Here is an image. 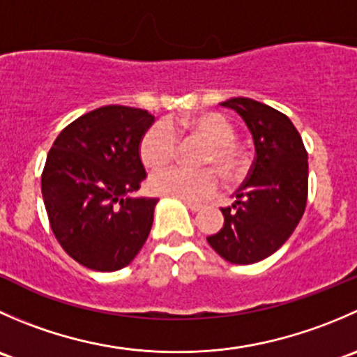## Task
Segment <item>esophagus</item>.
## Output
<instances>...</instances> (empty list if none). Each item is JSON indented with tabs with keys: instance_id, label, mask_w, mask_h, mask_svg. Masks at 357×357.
I'll return each mask as SVG.
<instances>
[{
	"instance_id": "1",
	"label": "esophagus",
	"mask_w": 357,
	"mask_h": 357,
	"mask_svg": "<svg viewBox=\"0 0 357 357\" xmlns=\"http://www.w3.org/2000/svg\"><path fill=\"white\" fill-rule=\"evenodd\" d=\"M183 202H185V205L192 212H199L200 208H202V204H197V202H190V200H183Z\"/></svg>"
}]
</instances>
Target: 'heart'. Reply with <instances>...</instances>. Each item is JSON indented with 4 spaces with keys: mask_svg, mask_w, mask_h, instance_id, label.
Segmentation results:
<instances>
[{
    "mask_svg": "<svg viewBox=\"0 0 357 357\" xmlns=\"http://www.w3.org/2000/svg\"><path fill=\"white\" fill-rule=\"evenodd\" d=\"M176 132L199 135L209 142L201 165L208 168L190 172L184 168H168L153 172L149 186L158 195L200 202L208 199L219 188V172L226 181H238L248 167L247 152L236 143V129L226 115L219 112H202L181 122H157L143 135L139 157L149 169H160L174 160L177 151Z\"/></svg>",
    "mask_w": 357,
    "mask_h": 357,
    "instance_id": "obj_1",
    "label": "heart"
}]
</instances>
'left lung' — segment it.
Segmentation results:
<instances>
[{"label": "left lung", "mask_w": 357, "mask_h": 357, "mask_svg": "<svg viewBox=\"0 0 357 357\" xmlns=\"http://www.w3.org/2000/svg\"><path fill=\"white\" fill-rule=\"evenodd\" d=\"M222 107L245 121L255 145L247 179L235 204L221 208L225 226L207 236L208 245L233 264H252L275 254L297 228L307 202V152L285 114L252 98Z\"/></svg>", "instance_id": "obj_1"}]
</instances>
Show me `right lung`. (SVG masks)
<instances>
[{
	"mask_svg": "<svg viewBox=\"0 0 357 357\" xmlns=\"http://www.w3.org/2000/svg\"><path fill=\"white\" fill-rule=\"evenodd\" d=\"M153 124L146 110L105 105L62 129L46 157L41 192L50 226L84 268L117 271L142 250L157 199H135L146 178L139 157Z\"/></svg>",
	"mask_w": 357,
	"mask_h": 357,
	"instance_id": "1",
	"label": "right lung"
}]
</instances>
